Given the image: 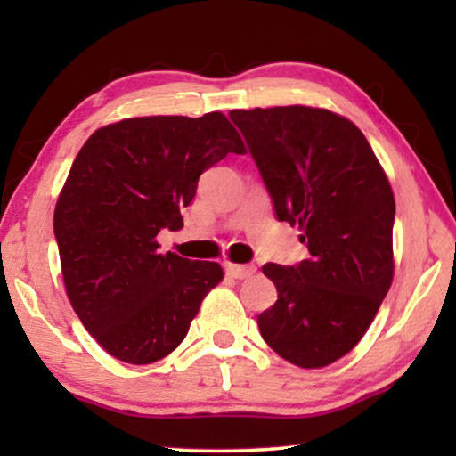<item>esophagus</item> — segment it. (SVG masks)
I'll use <instances>...</instances> for the list:
<instances>
[{
	"mask_svg": "<svg viewBox=\"0 0 456 456\" xmlns=\"http://www.w3.org/2000/svg\"><path fill=\"white\" fill-rule=\"evenodd\" d=\"M257 272L256 265H235V264H227V273L235 280H245V277H251Z\"/></svg>",
	"mask_w": 456,
	"mask_h": 456,
	"instance_id": "1",
	"label": "esophagus"
}]
</instances>
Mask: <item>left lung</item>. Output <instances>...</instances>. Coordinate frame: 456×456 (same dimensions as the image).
<instances>
[{"label":"left lung","instance_id":"1","mask_svg":"<svg viewBox=\"0 0 456 456\" xmlns=\"http://www.w3.org/2000/svg\"><path fill=\"white\" fill-rule=\"evenodd\" d=\"M275 217L297 225L310 257L265 264L277 302L257 315L269 348L299 368L346 356L390 289L395 195L366 136L310 106L231 110Z\"/></svg>","mask_w":456,"mask_h":456}]
</instances>
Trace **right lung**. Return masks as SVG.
Here are the masks:
<instances>
[{
    "label": "right lung",
    "instance_id": "right-lung-1",
    "mask_svg": "<svg viewBox=\"0 0 456 456\" xmlns=\"http://www.w3.org/2000/svg\"><path fill=\"white\" fill-rule=\"evenodd\" d=\"M245 146L221 112L144 117L98 128L74 159L53 235L70 304L90 336L126 364H152L187 336L223 280L213 261L160 253L199 176Z\"/></svg>",
    "mask_w": 456,
    "mask_h": 456
}]
</instances>
